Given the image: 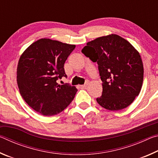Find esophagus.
Wrapping results in <instances>:
<instances>
[{"label": "esophagus", "instance_id": "34e87169", "mask_svg": "<svg viewBox=\"0 0 158 158\" xmlns=\"http://www.w3.org/2000/svg\"><path fill=\"white\" fill-rule=\"evenodd\" d=\"M89 81H85V84L80 85V88H81V89H85V88L87 86V85L89 84Z\"/></svg>", "mask_w": 158, "mask_h": 158}]
</instances>
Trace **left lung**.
<instances>
[{
	"instance_id": "left-lung-1",
	"label": "left lung",
	"mask_w": 158,
	"mask_h": 158,
	"mask_svg": "<svg viewBox=\"0 0 158 158\" xmlns=\"http://www.w3.org/2000/svg\"><path fill=\"white\" fill-rule=\"evenodd\" d=\"M81 52L98 65L102 93L98 103L110 111L126 108L141 91L143 66L137 49L126 40L111 34L87 42Z\"/></svg>"
}]
</instances>
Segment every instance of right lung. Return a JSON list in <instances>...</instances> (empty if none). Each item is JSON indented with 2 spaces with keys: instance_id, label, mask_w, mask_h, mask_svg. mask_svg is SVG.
Wrapping results in <instances>:
<instances>
[{
  "instance_id": "obj_1",
  "label": "right lung",
  "mask_w": 158,
  "mask_h": 158,
  "mask_svg": "<svg viewBox=\"0 0 158 158\" xmlns=\"http://www.w3.org/2000/svg\"><path fill=\"white\" fill-rule=\"evenodd\" d=\"M75 47L42 38L21 54L17 69L19 89L26 102L39 114L56 115L73 100L76 87L60 85L57 80L67 77L64 64Z\"/></svg>"
}]
</instances>
